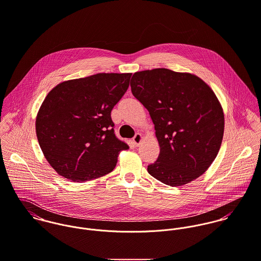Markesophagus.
<instances>
[{
	"mask_svg": "<svg viewBox=\"0 0 261 261\" xmlns=\"http://www.w3.org/2000/svg\"><path fill=\"white\" fill-rule=\"evenodd\" d=\"M142 139H143V136H142L140 133H137V134L133 137V142H134L136 145H139V144L141 143Z\"/></svg>",
	"mask_w": 261,
	"mask_h": 261,
	"instance_id": "1",
	"label": "esophagus"
}]
</instances>
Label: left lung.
I'll return each mask as SVG.
<instances>
[{"instance_id":"left-lung-1","label":"left lung","mask_w":261,"mask_h":261,"mask_svg":"<svg viewBox=\"0 0 261 261\" xmlns=\"http://www.w3.org/2000/svg\"><path fill=\"white\" fill-rule=\"evenodd\" d=\"M133 96L149 112L160 147L147 170L157 180L180 187L201 176L217 156L224 134L222 106L199 76L167 68L137 71Z\"/></svg>"}]
</instances>
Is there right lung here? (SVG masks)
Here are the masks:
<instances>
[{
	"instance_id": "obj_1",
	"label": "right lung",
	"mask_w": 261,
	"mask_h": 261,
	"mask_svg": "<svg viewBox=\"0 0 261 261\" xmlns=\"http://www.w3.org/2000/svg\"><path fill=\"white\" fill-rule=\"evenodd\" d=\"M132 73H97L62 82L45 97L35 122L40 148L53 169L71 181L111 172L129 146L114 133L111 111Z\"/></svg>"
}]
</instances>
